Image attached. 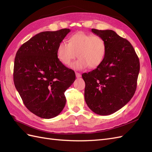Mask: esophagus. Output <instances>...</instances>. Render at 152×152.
<instances>
[{
  "mask_svg": "<svg viewBox=\"0 0 152 152\" xmlns=\"http://www.w3.org/2000/svg\"><path fill=\"white\" fill-rule=\"evenodd\" d=\"M75 75H76V77H77V78H79V77H81L80 73H79L76 72V73H75Z\"/></svg>",
  "mask_w": 152,
  "mask_h": 152,
  "instance_id": "obj_1",
  "label": "esophagus"
}]
</instances>
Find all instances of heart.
Returning a JSON list of instances; mask_svg holds the SVG:
<instances>
[{"label": "heart", "instance_id": "1", "mask_svg": "<svg viewBox=\"0 0 152 152\" xmlns=\"http://www.w3.org/2000/svg\"><path fill=\"white\" fill-rule=\"evenodd\" d=\"M107 45L102 37L79 32L69 39L68 43L61 41L58 45L57 57L63 64L70 65L73 59L79 58L72 65L76 70H82L89 66L94 68L102 63Z\"/></svg>", "mask_w": 152, "mask_h": 152}]
</instances>
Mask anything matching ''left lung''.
Wrapping results in <instances>:
<instances>
[{
	"label": "left lung",
	"instance_id": "1",
	"mask_svg": "<svg viewBox=\"0 0 152 152\" xmlns=\"http://www.w3.org/2000/svg\"><path fill=\"white\" fill-rule=\"evenodd\" d=\"M107 45L102 63L95 70L84 73V98L89 108L96 114L108 115L125 106L134 96L140 61L129 41L111 30L93 28Z\"/></svg>",
	"mask_w": 152,
	"mask_h": 152
}]
</instances>
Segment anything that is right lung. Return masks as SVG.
I'll return each mask as SVG.
<instances>
[{
	"instance_id": "add662e5",
	"label": "right lung",
	"mask_w": 152,
	"mask_h": 152,
	"mask_svg": "<svg viewBox=\"0 0 152 152\" xmlns=\"http://www.w3.org/2000/svg\"><path fill=\"white\" fill-rule=\"evenodd\" d=\"M70 31L64 28L42 31L24 43L16 54L13 79L25 107L42 118L61 112L65 91L75 80V73L59 60L58 44Z\"/></svg>"
}]
</instances>
